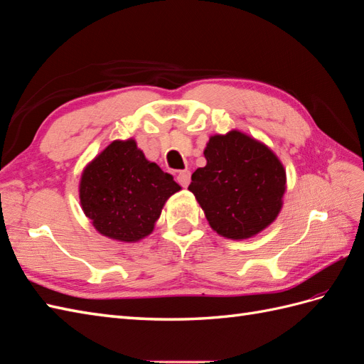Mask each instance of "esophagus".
<instances>
[{
    "label": "esophagus",
    "mask_w": 364,
    "mask_h": 364,
    "mask_svg": "<svg viewBox=\"0 0 364 364\" xmlns=\"http://www.w3.org/2000/svg\"><path fill=\"white\" fill-rule=\"evenodd\" d=\"M177 182H179L183 188H187L190 185V181H191V174L188 170H183V171H179L177 173Z\"/></svg>",
    "instance_id": "1"
}]
</instances>
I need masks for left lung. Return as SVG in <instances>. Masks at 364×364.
Listing matches in <instances>:
<instances>
[{
	"label": "left lung",
	"mask_w": 364,
	"mask_h": 364,
	"mask_svg": "<svg viewBox=\"0 0 364 364\" xmlns=\"http://www.w3.org/2000/svg\"><path fill=\"white\" fill-rule=\"evenodd\" d=\"M203 156L207 165L193 173L188 190L218 235L247 239L277 219L286 170L269 146L233 129L211 136Z\"/></svg>",
	"instance_id": "1"
}]
</instances>
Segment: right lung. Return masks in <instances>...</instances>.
Here are the masks:
<instances>
[{
  "label": "right lung",
  "mask_w": 364,
  "mask_h": 364,
  "mask_svg": "<svg viewBox=\"0 0 364 364\" xmlns=\"http://www.w3.org/2000/svg\"><path fill=\"white\" fill-rule=\"evenodd\" d=\"M179 190L136 140H114L83 170L80 203L97 232L136 242L153 232L166 199Z\"/></svg>",
  "instance_id": "right-lung-1"
}]
</instances>
